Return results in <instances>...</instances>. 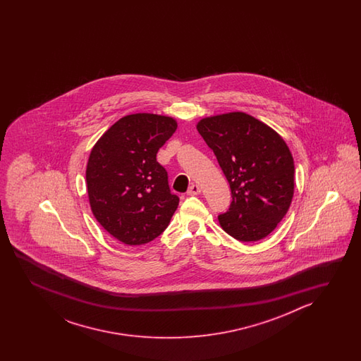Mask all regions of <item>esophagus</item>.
<instances>
[{"mask_svg":"<svg viewBox=\"0 0 361 361\" xmlns=\"http://www.w3.org/2000/svg\"><path fill=\"white\" fill-rule=\"evenodd\" d=\"M200 192H201V188L197 184H191V187L187 191V195L188 196H196V195H199Z\"/></svg>","mask_w":361,"mask_h":361,"instance_id":"1","label":"esophagus"}]
</instances>
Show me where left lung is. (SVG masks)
<instances>
[{"label": "left lung", "mask_w": 361, "mask_h": 361, "mask_svg": "<svg viewBox=\"0 0 361 361\" xmlns=\"http://www.w3.org/2000/svg\"><path fill=\"white\" fill-rule=\"evenodd\" d=\"M196 128L230 183L232 202L218 216L221 227L244 243L269 236L294 193V160L284 139L244 112L205 117Z\"/></svg>", "instance_id": "1"}]
</instances>
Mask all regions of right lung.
Returning <instances> with one entry per match:
<instances>
[{
	"instance_id": "right-lung-1",
	"label": "right lung",
	"mask_w": 361,
	"mask_h": 361,
	"mask_svg": "<svg viewBox=\"0 0 361 361\" xmlns=\"http://www.w3.org/2000/svg\"><path fill=\"white\" fill-rule=\"evenodd\" d=\"M177 126L169 116H123L92 147L86 165L92 214L126 245H143L161 235L177 210L179 197L156 160Z\"/></svg>"
}]
</instances>
